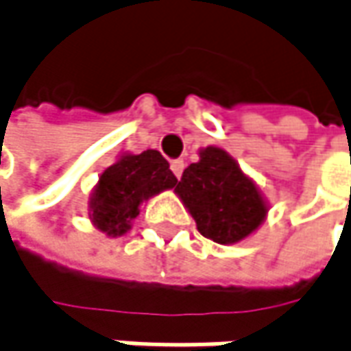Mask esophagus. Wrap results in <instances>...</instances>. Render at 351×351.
<instances>
[{
	"label": "esophagus",
	"instance_id": "34e87169",
	"mask_svg": "<svg viewBox=\"0 0 351 351\" xmlns=\"http://www.w3.org/2000/svg\"><path fill=\"white\" fill-rule=\"evenodd\" d=\"M184 167H186L184 159H173V161H171V171H173V176H176L178 180L182 178V173H184Z\"/></svg>",
	"mask_w": 351,
	"mask_h": 351
}]
</instances>
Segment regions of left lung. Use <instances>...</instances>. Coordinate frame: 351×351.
I'll return each instance as SVG.
<instances>
[{
    "instance_id": "left-lung-1",
    "label": "left lung",
    "mask_w": 351,
    "mask_h": 351,
    "mask_svg": "<svg viewBox=\"0 0 351 351\" xmlns=\"http://www.w3.org/2000/svg\"><path fill=\"white\" fill-rule=\"evenodd\" d=\"M176 192L194 216L199 234L218 244L242 241L267 214L256 186L218 147L199 154V161L184 171Z\"/></svg>"
}]
</instances>
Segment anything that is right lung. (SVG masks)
I'll list each match as a JSON object with an SVG mask.
<instances>
[{
	"mask_svg": "<svg viewBox=\"0 0 351 351\" xmlns=\"http://www.w3.org/2000/svg\"><path fill=\"white\" fill-rule=\"evenodd\" d=\"M178 178L171 173L165 157L147 149L139 155H123L107 167L90 199L93 222L107 234H123L129 222L139 214V204L167 188H176Z\"/></svg>",
	"mask_w": 351,
	"mask_h": 351,
	"instance_id": "add662e5",
	"label": "right lung"
}]
</instances>
